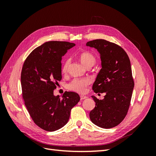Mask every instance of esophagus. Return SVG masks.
Masks as SVG:
<instances>
[{
  "instance_id": "obj_1",
  "label": "esophagus",
  "mask_w": 156,
  "mask_h": 156,
  "mask_svg": "<svg viewBox=\"0 0 156 156\" xmlns=\"http://www.w3.org/2000/svg\"><path fill=\"white\" fill-rule=\"evenodd\" d=\"M80 98H81V100H85V99H87V97L85 96H80Z\"/></svg>"
}]
</instances>
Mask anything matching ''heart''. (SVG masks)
I'll return each mask as SVG.
<instances>
[{
  "label": "heart",
  "mask_w": 156,
  "mask_h": 156,
  "mask_svg": "<svg viewBox=\"0 0 156 156\" xmlns=\"http://www.w3.org/2000/svg\"><path fill=\"white\" fill-rule=\"evenodd\" d=\"M79 59L81 63L84 66L90 68L96 62V57L94 54L89 51H84L79 55ZM71 62L69 58H67L64 60L62 65V73L65 74L68 72L69 66ZM90 80L88 78H75L72 81L68 84L67 88L69 90H72L79 94H84L87 91L88 87L90 84Z\"/></svg>",
  "instance_id": "1"
}]
</instances>
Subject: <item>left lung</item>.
<instances>
[{"label": "left lung", "mask_w": 156, "mask_h": 156, "mask_svg": "<svg viewBox=\"0 0 156 156\" xmlns=\"http://www.w3.org/2000/svg\"><path fill=\"white\" fill-rule=\"evenodd\" d=\"M87 45L97 49L101 55L102 68L92 90L106 93L102 100L92 96L96 107L90 112V119L102 128H112L124 119L130 105L134 87L130 60L120 45L105 40L90 41Z\"/></svg>", "instance_id": "left-lung-1"}]
</instances>
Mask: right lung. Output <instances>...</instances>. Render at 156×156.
<instances>
[{"label": "right lung", "mask_w": 156, "mask_h": 156, "mask_svg": "<svg viewBox=\"0 0 156 156\" xmlns=\"http://www.w3.org/2000/svg\"><path fill=\"white\" fill-rule=\"evenodd\" d=\"M75 44L50 41L33 50L23 64L21 83L25 105L34 123L54 131L69 120L72 108L80 100L79 94L66 91L60 99L53 91L62 79V56Z\"/></svg>", "instance_id": "add662e5"}]
</instances>
